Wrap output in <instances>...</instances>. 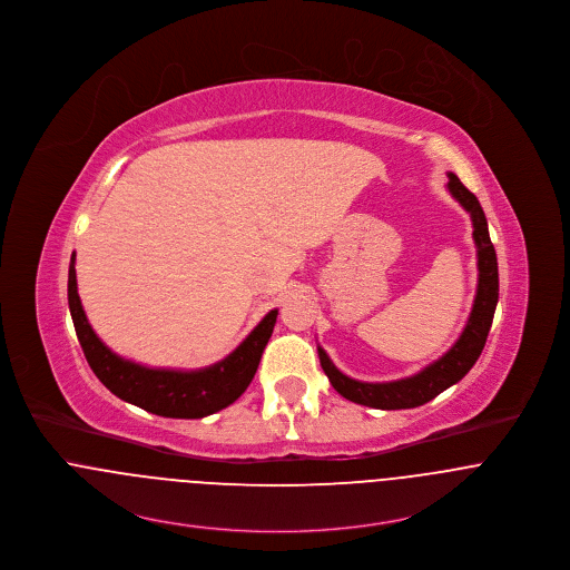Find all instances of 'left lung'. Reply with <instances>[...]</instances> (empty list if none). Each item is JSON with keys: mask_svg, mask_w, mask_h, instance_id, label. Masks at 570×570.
Masks as SVG:
<instances>
[{"mask_svg": "<svg viewBox=\"0 0 570 570\" xmlns=\"http://www.w3.org/2000/svg\"><path fill=\"white\" fill-rule=\"evenodd\" d=\"M449 191L451 196L466 208L472 219V237L476 246V267H479V283H476V296L474 305L468 317L466 328L462 331L460 340L453 344V348L442 355L438 362L429 363L424 370H420L414 376L387 381V383H363L346 376L335 367V363L328 360V355L317 346L320 365L324 374L328 376L331 385L348 401L374 407V410H412L420 407L429 401H433L438 394H442L446 387L455 385L468 374V370L479 360L490 326L494 309L499 303V265L497 253L490 242L488 233V219L485 213L470 194L462 180L455 174H449Z\"/></svg>", "mask_w": 570, "mask_h": 570, "instance_id": "8db88e82", "label": "left lung"}]
</instances>
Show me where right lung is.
Masks as SVG:
<instances>
[{
	"label": "right lung",
	"instance_id": "1",
	"mask_svg": "<svg viewBox=\"0 0 570 570\" xmlns=\"http://www.w3.org/2000/svg\"><path fill=\"white\" fill-rule=\"evenodd\" d=\"M67 298L78 342L96 376L117 399L165 417H205L233 405L250 385L278 315V311H269L226 360L203 370L183 372L128 362L104 346L78 296L76 255H71L69 263Z\"/></svg>",
	"mask_w": 570,
	"mask_h": 570
}]
</instances>
